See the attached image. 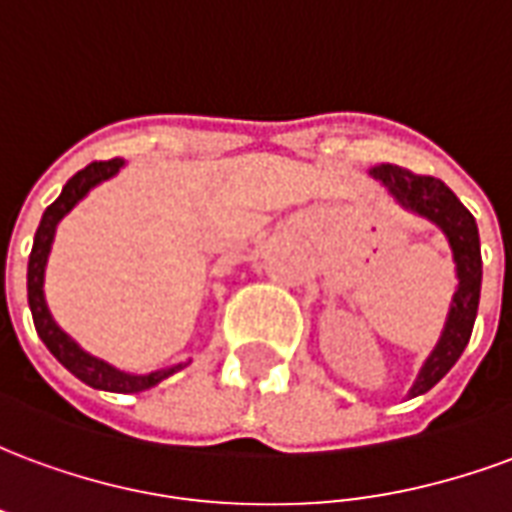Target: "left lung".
Here are the masks:
<instances>
[{"label":"left lung","instance_id":"obj_1","mask_svg":"<svg viewBox=\"0 0 512 512\" xmlns=\"http://www.w3.org/2000/svg\"><path fill=\"white\" fill-rule=\"evenodd\" d=\"M370 175L381 180L403 208L439 224L447 235V241H450L455 268H458V290L452 296L450 318H447L444 334H441L436 351L428 356L425 367L419 370L414 389L408 392V397H417L425 395L428 389H433L441 378L450 373V367L461 359L463 348L472 337L477 304H480V282H483L480 235H477V222H474L472 213L466 211V205L439 178L419 175V172L397 167V164H378V167L370 169Z\"/></svg>","mask_w":512,"mask_h":512}]
</instances>
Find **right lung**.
Listing matches in <instances>:
<instances>
[{
	"mask_svg": "<svg viewBox=\"0 0 512 512\" xmlns=\"http://www.w3.org/2000/svg\"><path fill=\"white\" fill-rule=\"evenodd\" d=\"M123 167L120 158H109V161H93L84 169H79L68 183L57 200L51 202L43 219L38 224V233H35V244H32V255H29V268H27V296H29V310H32V321L38 329L40 340L46 343L51 354L57 356V362L71 370L73 376L82 378L84 384H90L93 389H106V392H142L156 386L158 381H164L172 373L183 370V365L169 367V370H158V373H147V376H128L120 373L112 365H106L104 359H95L87 351H82L79 345L73 343L68 334L62 332L57 323L51 321L49 307L43 299V268H46V257H49L51 241H54V227L60 222L65 213L71 211L76 202L82 200L87 191L93 189L95 183L112 178L117 169Z\"/></svg>",
	"mask_w": 512,
	"mask_h": 512,
	"instance_id": "add662e5",
	"label": "right lung"
}]
</instances>
